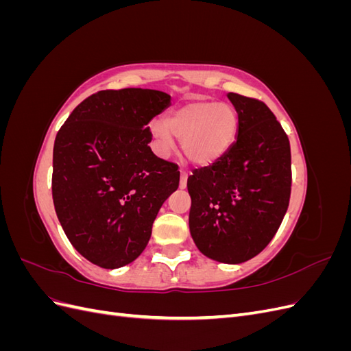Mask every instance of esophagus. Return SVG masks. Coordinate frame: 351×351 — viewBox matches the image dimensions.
<instances>
[{"instance_id": "esophagus-1", "label": "esophagus", "mask_w": 351, "mask_h": 351, "mask_svg": "<svg viewBox=\"0 0 351 351\" xmlns=\"http://www.w3.org/2000/svg\"><path fill=\"white\" fill-rule=\"evenodd\" d=\"M187 186V173L180 171V189H186Z\"/></svg>"}]
</instances>
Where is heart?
Wrapping results in <instances>:
<instances>
[{"label":"heart","instance_id":"heart-1","mask_svg":"<svg viewBox=\"0 0 351 351\" xmlns=\"http://www.w3.org/2000/svg\"><path fill=\"white\" fill-rule=\"evenodd\" d=\"M237 112L226 102L195 101L154 121L151 132L158 151L168 155L174 149V136L182 141L184 156L195 165H209L224 155L237 133Z\"/></svg>","mask_w":351,"mask_h":351}]
</instances>
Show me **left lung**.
I'll use <instances>...</instances> for the list:
<instances>
[{
	"label": "left lung",
	"instance_id": "8db88e82",
	"mask_svg": "<svg viewBox=\"0 0 351 351\" xmlns=\"http://www.w3.org/2000/svg\"><path fill=\"white\" fill-rule=\"evenodd\" d=\"M239 114L236 142L187 178L190 234L212 261L241 263L278 231L291 193L290 142L263 102L227 95Z\"/></svg>",
	"mask_w": 351,
	"mask_h": 351
}]
</instances>
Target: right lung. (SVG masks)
<instances>
[{"label":"right lung","instance_id":"1","mask_svg":"<svg viewBox=\"0 0 351 351\" xmlns=\"http://www.w3.org/2000/svg\"><path fill=\"white\" fill-rule=\"evenodd\" d=\"M169 105L171 97L161 90H101L79 104L57 133V217L73 247L101 268H121L139 256L159 209L178 187L177 165L149 147L147 124Z\"/></svg>","mask_w":351,"mask_h":351}]
</instances>
